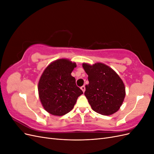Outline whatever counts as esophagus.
<instances>
[{
    "mask_svg": "<svg viewBox=\"0 0 154 154\" xmlns=\"http://www.w3.org/2000/svg\"><path fill=\"white\" fill-rule=\"evenodd\" d=\"M81 89L82 90V91L84 92H85V87L84 86V85H83L82 87H81Z\"/></svg>",
    "mask_w": 154,
    "mask_h": 154,
    "instance_id": "34e87169",
    "label": "esophagus"
}]
</instances>
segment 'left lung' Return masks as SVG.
Wrapping results in <instances>:
<instances>
[{"mask_svg":"<svg viewBox=\"0 0 154 154\" xmlns=\"http://www.w3.org/2000/svg\"><path fill=\"white\" fill-rule=\"evenodd\" d=\"M82 66L89 82L85 85V96L92 109L104 116L116 113L122 105L126 94L123 80L112 69L103 63H83Z\"/></svg>","mask_w":154,"mask_h":154,"instance_id":"1","label":"left lung"}]
</instances>
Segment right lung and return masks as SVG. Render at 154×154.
<instances>
[{
    "mask_svg": "<svg viewBox=\"0 0 154 154\" xmlns=\"http://www.w3.org/2000/svg\"><path fill=\"white\" fill-rule=\"evenodd\" d=\"M76 63L66 58L54 60L45 69L38 82L39 98L44 109L53 116L71 111L83 94L71 72Z\"/></svg>",
    "mask_w": 154,
    "mask_h": 154,
    "instance_id": "1",
    "label": "right lung"
}]
</instances>
